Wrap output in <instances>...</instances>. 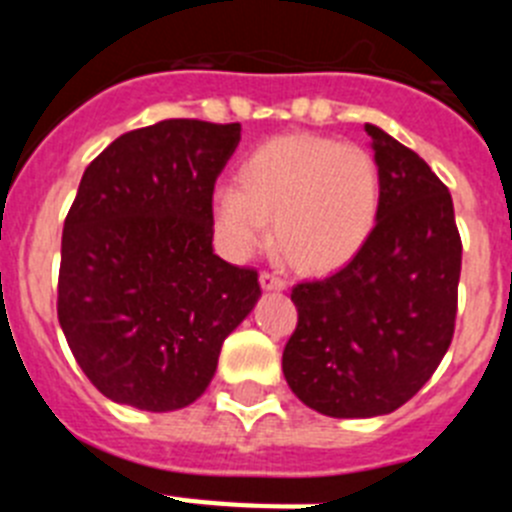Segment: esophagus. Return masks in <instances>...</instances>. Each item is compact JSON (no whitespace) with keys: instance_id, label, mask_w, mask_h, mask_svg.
Returning <instances> with one entry per match:
<instances>
[{"instance_id":"esophagus-1","label":"esophagus","mask_w":512,"mask_h":512,"mask_svg":"<svg viewBox=\"0 0 512 512\" xmlns=\"http://www.w3.org/2000/svg\"><path fill=\"white\" fill-rule=\"evenodd\" d=\"M259 282L266 292H282V289H287V279H282L274 271H261Z\"/></svg>"}]
</instances>
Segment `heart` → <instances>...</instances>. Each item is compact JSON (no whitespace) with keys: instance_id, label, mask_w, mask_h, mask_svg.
<instances>
[{"instance_id":"heart-1","label":"heart","mask_w":512,"mask_h":512,"mask_svg":"<svg viewBox=\"0 0 512 512\" xmlns=\"http://www.w3.org/2000/svg\"><path fill=\"white\" fill-rule=\"evenodd\" d=\"M238 187L212 194V230L230 259H248L271 238L292 266L341 269L369 241L382 207V171L372 151L330 135H282L253 148Z\"/></svg>"}]
</instances>
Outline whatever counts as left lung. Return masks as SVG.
<instances>
[{"instance_id":"8db88e82","label":"left lung","mask_w":512,"mask_h":512,"mask_svg":"<svg viewBox=\"0 0 512 512\" xmlns=\"http://www.w3.org/2000/svg\"><path fill=\"white\" fill-rule=\"evenodd\" d=\"M382 171L369 241L343 269L292 287L287 384L330 418L387 415L418 395L454 338L461 238L446 184L400 140L366 125Z\"/></svg>"}]
</instances>
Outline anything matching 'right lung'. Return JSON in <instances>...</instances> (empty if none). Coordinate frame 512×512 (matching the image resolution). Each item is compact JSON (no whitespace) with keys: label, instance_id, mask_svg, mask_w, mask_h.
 <instances>
[{"label":"right lung","instance_id":"obj_1","mask_svg":"<svg viewBox=\"0 0 512 512\" xmlns=\"http://www.w3.org/2000/svg\"><path fill=\"white\" fill-rule=\"evenodd\" d=\"M238 140V122L164 120L112 140L81 176L63 223L58 323L112 402L192 405L259 300V271L212 251V192Z\"/></svg>","mask_w":512,"mask_h":512}]
</instances>
